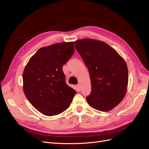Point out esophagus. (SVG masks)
Segmentation results:
<instances>
[{"label":"esophagus","mask_w":149,"mask_h":149,"mask_svg":"<svg viewBox=\"0 0 149 149\" xmlns=\"http://www.w3.org/2000/svg\"><path fill=\"white\" fill-rule=\"evenodd\" d=\"M77 89H78L79 90H80V89H81V86H80V85H77Z\"/></svg>","instance_id":"esophagus-1"}]
</instances>
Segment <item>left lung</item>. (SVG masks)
I'll use <instances>...</instances> for the list:
<instances>
[{
	"instance_id": "1",
	"label": "left lung",
	"mask_w": 149,
	"mask_h": 149,
	"mask_svg": "<svg viewBox=\"0 0 149 149\" xmlns=\"http://www.w3.org/2000/svg\"><path fill=\"white\" fill-rule=\"evenodd\" d=\"M74 42L90 75L91 92L86 97L88 103L99 111L111 110L127 93L128 74L125 60L103 41L86 38Z\"/></svg>"
}]
</instances>
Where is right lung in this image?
<instances>
[{
  "instance_id": "obj_1",
  "label": "right lung",
  "mask_w": 149,
  "mask_h": 149,
  "mask_svg": "<svg viewBox=\"0 0 149 149\" xmlns=\"http://www.w3.org/2000/svg\"><path fill=\"white\" fill-rule=\"evenodd\" d=\"M74 52V42L56 43L39 49L31 57L22 75L25 97L44 115L67 109L75 91L67 85L62 67Z\"/></svg>"
}]
</instances>
